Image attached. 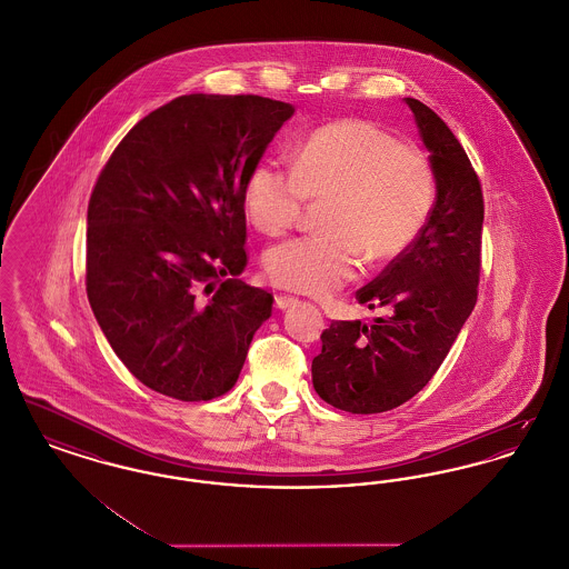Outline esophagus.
I'll return each instance as SVG.
<instances>
[{"label": "esophagus", "mask_w": 569, "mask_h": 569, "mask_svg": "<svg viewBox=\"0 0 569 569\" xmlns=\"http://www.w3.org/2000/svg\"><path fill=\"white\" fill-rule=\"evenodd\" d=\"M297 302V298L295 297H286V295H277L274 297V307L277 309H288V307H292Z\"/></svg>", "instance_id": "1"}]
</instances>
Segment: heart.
Listing matches in <instances>:
<instances>
[{"label": "heart", "instance_id": "heart-1", "mask_svg": "<svg viewBox=\"0 0 569 569\" xmlns=\"http://www.w3.org/2000/svg\"><path fill=\"white\" fill-rule=\"evenodd\" d=\"M307 200H326L325 234L272 244L264 272L274 286L326 297L353 281L362 256L386 264L403 256L431 216L427 158L362 119L326 123L298 140L290 168L260 160L244 181V211L264 234L292 228Z\"/></svg>", "mask_w": 569, "mask_h": 569}]
</instances>
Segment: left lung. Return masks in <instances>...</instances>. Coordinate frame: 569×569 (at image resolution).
<instances>
[{"label":"left lung","instance_id":"obj_1","mask_svg":"<svg viewBox=\"0 0 569 569\" xmlns=\"http://www.w3.org/2000/svg\"><path fill=\"white\" fill-rule=\"evenodd\" d=\"M406 104L431 153V216L406 253L356 292L360 305L386 313L369 326L335 320L311 365L316 392L350 413L388 411L418 395L478 300L485 221L478 172L435 110L413 98Z\"/></svg>","mask_w":569,"mask_h":569}]
</instances>
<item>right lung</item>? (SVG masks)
I'll return each instance as SVG.
<instances>
[{
    "label": "right lung",
    "instance_id": "obj_1",
    "mask_svg": "<svg viewBox=\"0 0 569 569\" xmlns=\"http://www.w3.org/2000/svg\"><path fill=\"white\" fill-rule=\"evenodd\" d=\"M292 114L262 96H181L102 168L87 209V298L147 388L211 401L239 379L272 309V295L239 279L244 181Z\"/></svg>",
    "mask_w": 569,
    "mask_h": 569
}]
</instances>
